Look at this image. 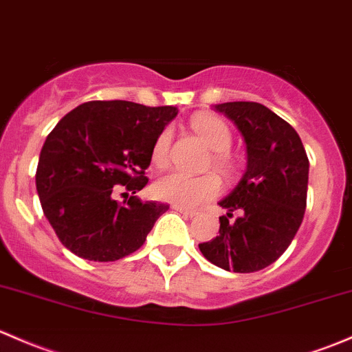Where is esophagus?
Returning a JSON list of instances; mask_svg holds the SVG:
<instances>
[{"label": "esophagus", "mask_w": 352, "mask_h": 352, "mask_svg": "<svg viewBox=\"0 0 352 352\" xmlns=\"http://www.w3.org/2000/svg\"><path fill=\"white\" fill-rule=\"evenodd\" d=\"M173 209L177 210V212H180V214H184V216H187V217H195L197 216V210H194V209H186V207H179V206H173Z\"/></svg>", "instance_id": "34e87169"}]
</instances>
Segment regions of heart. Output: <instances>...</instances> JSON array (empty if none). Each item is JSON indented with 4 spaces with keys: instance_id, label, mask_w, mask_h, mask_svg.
Masks as SVG:
<instances>
[{
    "instance_id": "b5f03b06",
    "label": "heart",
    "mask_w": 352,
    "mask_h": 352,
    "mask_svg": "<svg viewBox=\"0 0 352 352\" xmlns=\"http://www.w3.org/2000/svg\"><path fill=\"white\" fill-rule=\"evenodd\" d=\"M192 128L204 140L206 145L214 150V165L223 172H229L232 164L228 150L232 143V135L228 124L216 116L201 114L192 120ZM170 145H172V131L166 128L157 136L151 148V162L155 166H165L168 164ZM221 188L223 184L214 173L190 177L182 172H168L155 182L153 190L160 201L179 207H195L219 195Z\"/></svg>"
}]
</instances>
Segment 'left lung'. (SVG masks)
<instances>
[{
	"label": "left lung",
	"instance_id": "obj_1",
	"mask_svg": "<svg viewBox=\"0 0 352 352\" xmlns=\"http://www.w3.org/2000/svg\"><path fill=\"white\" fill-rule=\"evenodd\" d=\"M214 109L239 129L246 170L219 206V236L199 244L212 265L251 273L278 260L300 228L307 206L309 158L298 133L260 102H223ZM232 212H238L231 220Z\"/></svg>",
	"mask_w": 352,
	"mask_h": 352
}]
</instances>
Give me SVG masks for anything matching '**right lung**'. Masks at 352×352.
Returning a JSON list of instances; mask_svg holds the SVG:
<instances>
[{
	"mask_svg": "<svg viewBox=\"0 0 352 352\" xmlns=\"http://www.w3.org/2000/svg\"><path fill=\"white\" fill-rule=\"evenodd\" d=\"M177 113L175 106L91 101L52 129L40 151L36 192L47 221L74 254L116 261L145 243L168 206L133 195L121 206L114 194L146 186L151 148Z\"/></svg>",
	"mask_w": 352,
	"mask_h": 352,
	"instance_id": "add662e5",
	"label": "right lung"
}]
</instances>
